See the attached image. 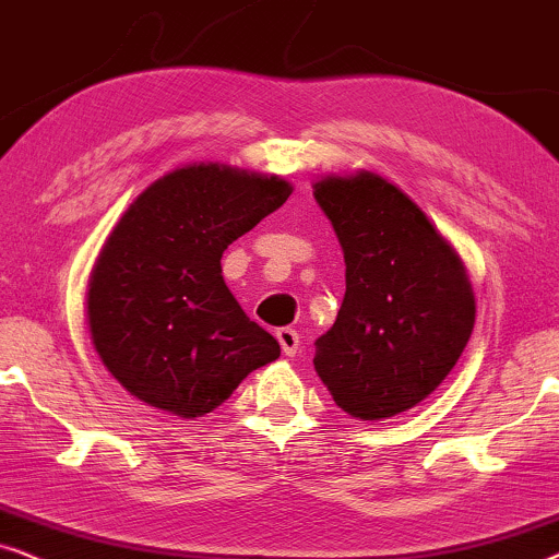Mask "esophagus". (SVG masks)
Here are the masks:
<instances>
[{"label": "esophagus", "mask_w": 559, "mask_h": 559, "mask_svg": "<svg viewBox=\"0 0 559 559\" xmlns=\"http://www.w3.org/2000/svg\"><path fill=\"white\" fill-rule=\"evenodd\" d=\"M275 337H278L281 349H284V353H286L288 357L296 355V349H299L301 337H299V332L294 330V326H281V330H275Z\"/></svg>", "instance_id": "1"}]
</instances>
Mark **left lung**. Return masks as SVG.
<instances>
[{
  "mask_svg": "<svg viewBox=\"0 0 559 559\" xmlns=\"http://www.w3.org/2000/svg\"><path fill=\"white\" fill-rule=\"evenodd\" d=\"M314 199L345 255V299L314 342V368L347 414L389 419L455 368L475 324L471 281L419 206L383 178L330 176Z\"/></svg>",
  "mask_w": 559,
  "mask_h": 559,
  "instance_id": "left-lung-1",
  "label": "left lung"
}]
</instances>
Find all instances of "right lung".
I'll return each instance as SVG.
<instances>
[{
	"instance_id": "obj_1",
	"label": "right lung",
	"mask_w": 559,
	"mask_h": 559,
	"mask_svg": "<svg viewBox=\"0 0 559 559\" xmlns=\"http://www.w3.org/2000/svg\"><path fill=\"white\" fill-rule=\"evenodd\" d=\"M292 197L275 176L186 166L140 193L88 284V326L109 373L145 404L210 414L281 355L222 278V252Z\"/></svg>"
}]
</instances>
